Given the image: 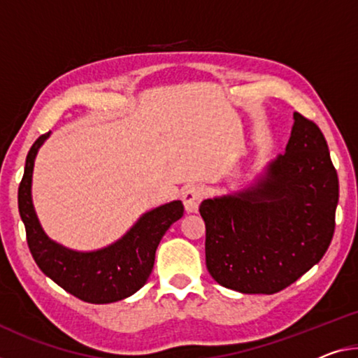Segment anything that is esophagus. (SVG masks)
<instances>
[{"mask_svg":"<svg viewBox=\"0 0 358 358\" xmlns=\"http://www.w3.org/2000/svg\"><path fill=\"white\" fill-rule=\"evenodd\" d=\"M203 198H205V187L200 184L187 185L182 192V201L187 213H195L200 206Z\"/></svg>","mask_w":358,"mask_h":358,"instance_id":"esophagus-1","label":"esophagus"}]
</instances>
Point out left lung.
<instances>
[{
	"instance_id": "obj_1",
	"label": "left lung",
	"mask_w": 358,
	"mask_h": 358,
	"mask_svg": "<svg viewBox=\"0 0 358 358\" xmlns=\"http://www.w3.org/2000/svg\"><path fill=\"white\" fill-rule=\"evenodd\" d=\"M285 148L245 189L200 205L206 267L222 287L273 294L322 259L334 234L339 182L318 126L293 115Z\"/></svg>"
}]
</instances>
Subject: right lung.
<instances>
[{
    "label": "right lung",
    "instance_id": "1",
    "mask_svg": "<svg viewBox=\"0 0 358 358\" xmlns=\"http://www.w3.org/2000/svg\"><path fill=\"white\" fill-rule=\"evenodd\" d=\"M49 136L51 133L40 136L31 145L19 185V213L33 259L46 277L85 302L108 304L129 298L150 277L160 240L182 217V201L164 203L144 213L122 238L101 250L67 248L46 235L31 200L35 158Z\"/></svg>",
    "mask_w": 358,
    "mask_h": 358
}]
</instances>
